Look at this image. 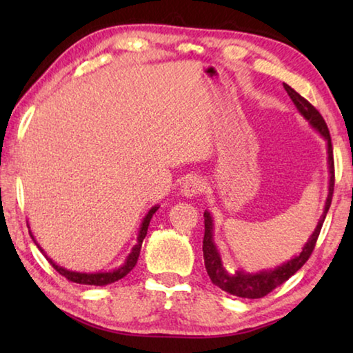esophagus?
<instances>
[{
	"label": "esophagus",
	"mask_w": 353,
	"mask_h": 353,
	"mask_svg": "<svg viewBox=\"0 0 353 353\" xmlns=\"http://www.w3.org/2000/svg\"><path fill=\"white\" fill-rule=\"evenodd\" d=\"M204 188H205V185H204V182H202V179L191 176L182 183L181 193L185 196V198H194V196L201 194L202 191H204Z\"/></svg>",
	"instance_id": "esophagus-1"
}]
</instances>
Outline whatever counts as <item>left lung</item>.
I'll use <instances>...</instances> for the list:
<instances>
[{
  "label": "left lung",
  "mask_w": 353,
  "mask_h": 353,
  "mask_svg": "<svg viewBox=\"0 0 353 353\" xmlns=\"http://www.w3.org/2000/svg\"><path fill=\"white\" fill-rule=\"evenodd\" d=\"M283 88L288 93L292 103H294L296 109L299 113L307 119L314 130H318L319 135L327 143V162H328V194L325 199L324 212H322L321 218L318 221V225H316L314 232L312 236L308 238L305 246L302 248V252L296 255L294 259L285 261L283 265H280L274 270L268 271H260V272H246V271H235L230 272L227 271V268L223 265V260H221L219 250L214 244L213 240V218L210 212H204V223H205V234H204V241H202V250H204V263L208 277L212 279V282L219 286L221 290L225 292H230V294L244 297V299H260L263 296L270 294L272 290H276L279 285L285 283L291 276L301 270V268L305 265V261L312 255L316 240H318L321 227L324 224V219L327 216L328 208L332 204V196H333V187H334V165H333V148H332V139L330 132H328V128L322 118L321 113L314 109V107L308 103V101L301 97L294 88H291L288 83H283Z\"/></svg>",
  "instance_id": "1"
}]
</instances>
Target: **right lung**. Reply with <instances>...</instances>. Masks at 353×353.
Instances as JSON below:
<instances>
[{
  "label": "right lung",
  "instance_id": "add662e5",
  "mask_svg": "<svg viewBox=\"0 0 353 353\" xmlns=\"http://www.w3.org/2000/svg\"><path fill=\"white\" fill-rule=\"evenodd\" d=\"M159 210V205H154L151 210L148 212V214L145 218H143V223L140 225V230H139V236H137V244L132 248V250H130V254L128 255L126 261L123 263L121 266L119 268H115V270L112 271H105V272H76V271H70V270H65V268L59 266L57 263L52 261L50 256H48L45 254V250L41 249L39 246V243L35 241V238L32 235V232H29V235L32 236L34 243L37 244V248L40 249V252L46 256V260L51 263L52 268L61 274V276H63L65 279H68L70 282H74V283H81V285H94V286H104V285H109V283H113L117 282V280L123 279L124 276H128V274L134 270L137 261H139V256H140V249H141V244H143V240H145V236L148 234V227H149V223H151L152 219V214ZM29 227V225H28Z\"/></svg>",
  "mask_w": 353,
  "mask_h": 353
}]
</instances>
